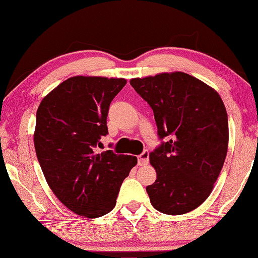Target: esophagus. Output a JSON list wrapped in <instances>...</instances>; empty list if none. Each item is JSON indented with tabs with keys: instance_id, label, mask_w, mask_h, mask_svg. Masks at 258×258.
Masks as SVG:
<instances>
[{
	"instance_id": "1",
	"label": "esophagus",
	"mask_w": 258,
	"mask_h": 258,
	"mask_svg": "<svg viewBox=\"0 0 258 258\" xmlns=\"http://www.w3.org/2000/svg\"><path fill=\"white\" fill-rule=\"evenodd\" d=\"M149 163V151L142 152L138 156V164L139 165H146Z\"/></svg>"
}]
</instances>
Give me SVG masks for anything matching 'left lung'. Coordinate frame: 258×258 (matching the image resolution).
Returning a JSON list of instances; mask_svg holds the SVG:
<instances>
[{
  "instance_id": "8db88e82",
  "label": "left lung",
  "mask_w": 258,
  "mask_h": 258,
  "mask_svg": "<svg viewBox=\"0 0 258 258\" xmlns=\"http://www.w3.org/2000/svg\"><path fill=\"white\" fill-rule=\"evenodd\" d=\"M131 86L153 110L159 139L150 153L157 172L146 187L156 210L170 216L188 213L210 197L229 145V121L213 88L190 75L164 73L132 78Z\"/></svg>"
}]
</instances>
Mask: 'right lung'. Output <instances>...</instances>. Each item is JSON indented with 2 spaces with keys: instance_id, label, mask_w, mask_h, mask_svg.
Segmentation results:
<instances>
[{
  "instance_id": "right-lung-1",
  "label": "right lung",
  "mask_w": 258,
  "mask_h": 258,
  "mask_svg": "<svg viewBox=\"0 0 258 258\" xmlns=\"http://www.w3.org/2000/svg\"><path fill=\"white\" fill-rule=\"evenodd\" d=\"M125 78L75 76L42 99L37 110L35 153L47 184L78 216L99 218L116 204L136 156L97 153L108 135L107 115Z\"/></svg>"
}]
</instances>
